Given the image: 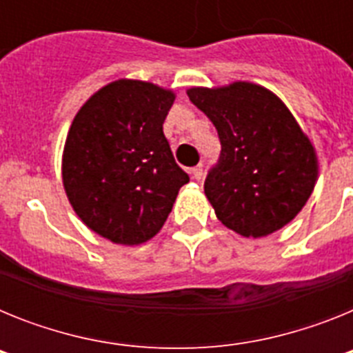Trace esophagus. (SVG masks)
Listing matches in <instances>:
<instances>
[{"label":"esophagus","mask_w":353,"mask_h":353,"mask_svg":"<svg viewBox=\"0 0 353 353\" xmlns=\"http://www.w3.org/2000/svg\"><path fill=\"white\" fill-rule=\"evenodd\" d=\"M191 174H192V179L198 180V182H199V180L203 179V164H198L196 168H192Z\"/></svg>","instance_id":"obj_1"}]
</instances>
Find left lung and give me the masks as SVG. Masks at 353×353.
<instances>
[{"instance_id": "1", "label": "left lung", "mask_w": 353, "mask_h": 353, "mask_svg": "<svg viewBox=\"0 0 353 353\" xmlns=\"http://www.w3.org/2000/svg\"><path fill=\"white\" fill-rule=\"evenodd\" d=\"M187 95L217 129L219 161L205 179L217 219L242 236L281 230L302 210L318 179L314 148L279 97L239 81Z\"/></svg>"}]
</instances>
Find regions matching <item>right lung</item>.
<instances>
[{
    "label": "right lung",
    "instance_id": "obj_1",
    "mask_svg": "<svg viewBox=\"0 0 353 353\" xmlns=\"http://www.w3.org/2000/svg\"><path fill=\"white\" fill-rule=\"evenodd\" d=\"M173 101L171 90L118 79L93 93L72 121L65 192L79 219L114 244L157 235L189 182L162 130Z\"/></svg>",
    "mask_w": 353,
    "mask_h": 353
}]
</instances>
